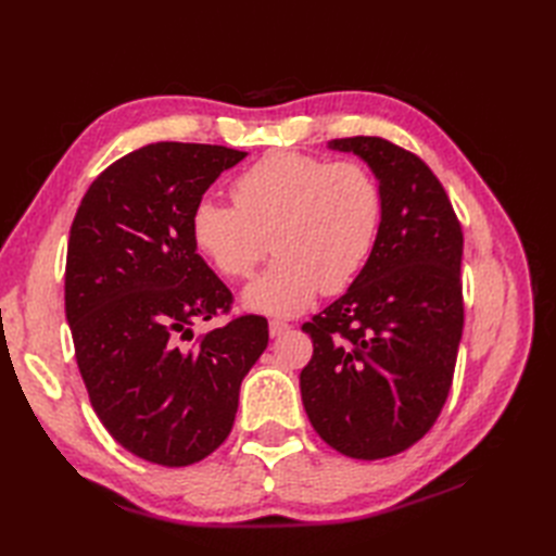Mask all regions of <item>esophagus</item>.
Here are the masks:
<instances>
[{
  "label": "esophagus",
  "instance_id": "obj_1",
  "mask_svg": "<svg viewBox=\"0 0 556 556\" xmlns=\"http://www.w3.org/2000/svg\"><path fill=\"white\" fill-rule=\"evenodd\" d=\"M288 329H290V325L282 323V319H271V323H268V333H271L274 339H278V336H282Z\"/></svg>",
  "mask_w": 556,
  "mask_h": 556
}]
</instances>
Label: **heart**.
<instances>
[{"label": "heart", "mask_w": 556, "mask_h": 556, "mask_svg": "<svg viewBox=\"0 0 556 556\" xmlns=\"http://www.w3.org/2000/svg\"><path fill=\"white\" fill-rule=\"evenodd\" d=\"M233 204L201 197L190 215L194 245L229 278L252 274L268 252L276 260L252 280L245 306L296 315L325 292L357 278L376 245L382 192L364 164L329 162L299 150H274L231 182Z\"/></svg>", "instance_id": "1"}]
</instances>
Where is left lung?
I'll use <instances>...</instances> for the list:
<instances>
[{"instance_id":"obj_1","label":"left lung","mask_w":556,"mask_h":556,"mask_svg":"<svg viewBox=\"0 0 556 556\" xmlns=\"http://www.w3.org/2000/svg\"><path fill=\"white\" fill-rule=\"evenodd\" d=\"M327 146L366 162L382 223L348 292L301 327L313 357L299 387L319 439L371 462L417 443L441 415L464 329V237L443 185L417 155L380 137Z\"/></svg>"}]
</instances>
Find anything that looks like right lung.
I'll return each instance as SVG.
<instances>
[{
  "instance_id": "right-lung-1",
  "label": "right lung",
  "mask_w": 556,
  "mask_h": 556,
  "mask_svg": "<svg viewBox=\"0 0 556 556\" xmlns=\"http://www.w3.org/2000/svg\"><path fill=\"white\" fill-rule=\"evenodd\" d=\"M245 155L143 146L94 178L72 223L64 311L83 382L113 439L160 466H190L223 445L268 343L260 315L192 331L229 311L231 292L197 255L190 215Z\"/></svg>"
}]
</instances>
